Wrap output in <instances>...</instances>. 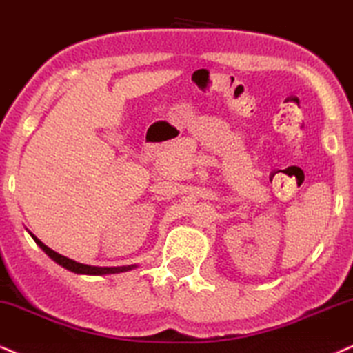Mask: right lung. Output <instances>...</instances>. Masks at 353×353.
<instances>
[{
  "label": "right lung",
  "instance_id": "right-lung-1",
  "mask_svg": "<svg viewBox=\"0 0 353 353\" xmlns=\"http://www.w3.org/2000/svg\"><path fill=\"white\" fill-rule=\"evenodd\" d=\"M30 237L36 241L37 245L41 247V249L46 252V254L49 255L52 260H54V262L62 265L63 268L70 270V272H73V273H80V275H111V273H123V272H129V270L136 268V265H125V267H91V265L78 263V262H75V260L57 254L55 250L49 249V247H47L46 243H42L41 241H39V239L34 236V234H30Z\"/></svg>",
  "mask_w": 353,
  "mask_h": 353
}]
</instances>
